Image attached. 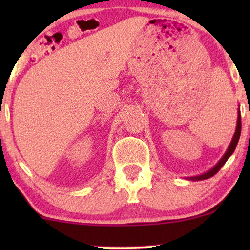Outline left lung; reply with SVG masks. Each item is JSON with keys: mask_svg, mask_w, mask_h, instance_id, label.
<instances>
[{"mask_svg": "<svg viewBox=\"0 0 250 250\" xmlns=\"http://www.w3.org/2000/svg\"><path fill=\"white\" fill-rule=\"evenodd\" d=\"M240 135H241V115L239 114V117H237V125H236V130H235V134H234V137L233 140H231V143L230 146H229V148L227 149L226 154L223 155L222 159L220 160V162L217 163L216 166L213 169H210V170L207 171V173L200 175V176H195V177H190V180H194V181H200V180H206V179H209V177L214 176L215 174L217 173V171L220 170L221 168H222V166L225 165L227 160L230 157V155L234 153L235 148H236L237 146V142H239V139H240Z\"/></svg>", "mask_w": 250, "mask_h": 250, "instance_id": "obj_1", "label": "left lung"}]
</instances>
